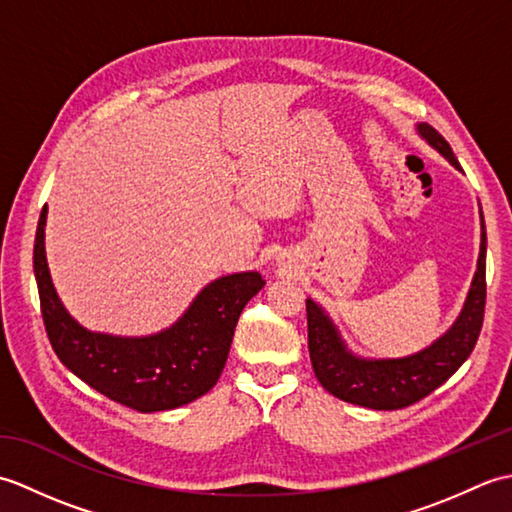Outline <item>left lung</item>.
Returning <instances> with one entry per match:
<instances>
[{"mask_svg":"<svg viewBox=\"0 0 512 512\" xmlns=\"http://www.w3.org/2000/svg\"><path fill=\"white\" fill-rule=\"evenodd\" d=\"M418 134L447 158L455 169L460 162L451 145L436 129L427 123H418ZM486 306V228L482 217V244L477 257V270L471 281L460 317L438 341H433L422 352L402 358H363L347 350L339 330L325 310L306 301L308 312V350L310 361L319 383L332 396L352 405H361L378 411L409 407L413 402L429 396L433 389L458 372L469 358L480 336Z\"/></svg>","mask_w":512,"mask_h":512,"instance_id":"1","label":"left lung"}]
</instances>
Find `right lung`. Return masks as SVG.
<instances>
[{
  "label": "right lung",
  "mask_w": 512,
  "mask_h": 512,
  "mask_svg": "<svg viewBox=\"0 0 512 512\" xmlns=\"http://www.w3.org/2000/svg\"><path fill=\"white\" fill-rule=\"evenodd\" d=\"M43 206L35 237V277L48 339L59 361L110 400L140 413L167 411L204 396L231 350L239 314L266 281L255 270L211 281L189 310L158 334L114 336L85 330L52 286Z\"/></svg>",
  "instance_id": "1"
}]
</instances>
